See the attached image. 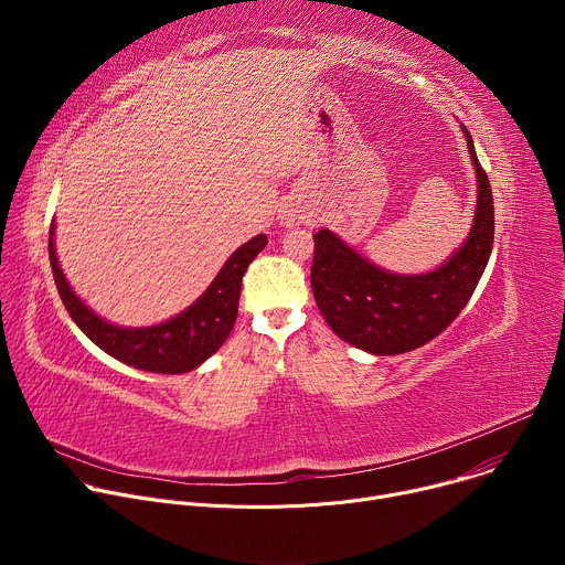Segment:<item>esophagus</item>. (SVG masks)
I'll return each instance as SVG.
<instances>
[{
    "instance_id": "esophagus-1",
    "label": "esophagus",
    "mask_w": 565,
    "mask_h": 565,
    "mask_svg": "<svg viewBox=\"0 0 565 565\" xmlns=\"http://www.w3.org/2000/svg\"><path fill=\"white\" fill-rule=\"evenodd\" d=\"M306 218V210L297 203V201H286L279 210V223L284 227H292V225H299L301 221Z\"/></svg>"
}]
</instances>
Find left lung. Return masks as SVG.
Segmentation results:
<instances>
[{
  "label": "left lung",
  "mask_w": 565,
  "mask_h": 565,
  "mask_svg": "<svg viewBox=\"0 0 565 565\" xmlns=\"http://www.w3.org/2000/svg\"><path fill=\"white\" fill-rule=\"evenodd\" d=\"M476 174V207L467 238L440 266L418 275L391 273L319 227L310 286L338 338L371 355L414 351L440 335L469 301L494 246V199L473 140L460 125Z\"/></svg>",
  "instance_id": "8db88e82"
}]
</instances>
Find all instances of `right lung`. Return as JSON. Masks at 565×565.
I'll return each instance as SVG.
<instances>
[{"instance_id":"right-lung-1","label":"right lung","mask_w":565,"mask_h":565,"mask_svg":"<svg viewBox=\"0 0 565 565\" xmlns=\"http://www.w3.org/2000/svg\"><path fill=\"white\" fill-rule=\"evenodd\" d=\"M266 244L268 236L257 234L238 246L196 301L151 327L111 324L75 295L55 253V223L49 234V259L66 312L98 349L140 371L179 375L199 369L227 340L236 321L241 281Z\"/></svg>"}]
</instances>
